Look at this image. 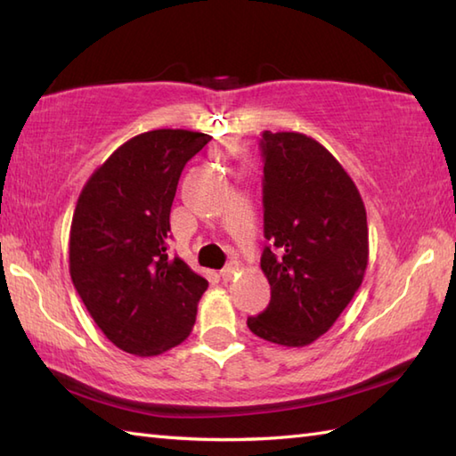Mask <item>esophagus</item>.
I'll use <instances>...</instances> for the list:
<instances>
[{
    "instance_id": "34e87169",
    "label": "esophagus",
    "mask_w": 456,
    "mask_h": 456,
    "mask_svg": "<svg viewBox=\"0 0 456 456\" xmlns=\"http://www.w3.org/2000/svg\"><path fill=\"white\" fill-rule=\"evenodd\" d=\"M235 273H237V266H227V268H223L221 273H219V276L223 278V282H231V280H233V276H235Z\"/></svg>"
}]
</instances>
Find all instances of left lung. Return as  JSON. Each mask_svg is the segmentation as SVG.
I'll return each mask as SVG.
<instances>
[{"instance_id": "left-lung-1", "label": "left lung", "mask_w": 456, "mask_h": 456, "mask_svg": "<svg viewBox=\"0 0 456 456\" xmlns=\"http://www.w3.org/2000/svg\"><path fill=\"white\" fill-rule=\"evenodd\" d=\"M265 247L270 304L248 317L256 337L305 346L327 333L361 288L368 265L366 209L354 182L323 144L265 131Z\"/></svg>"}]
</instances>
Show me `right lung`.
I'll use <instances>...</instances> for the list:
<instances>
[{"instance_id":"add662e5","label":"right lung","mask_w":456,"mask_h":456,"mask_svg":"<svg viewBox=\"0 0 456 456\" xmlns=\"http://www.w3.org/2000/svg\"><path fill=\"white\" fill-rule=\"evenodd\" d=\"M209 139L186 129L141 133L92 174L76 203L72 282L103 335L125 353L160 354L196 323L208 280L168 256L170 208L183 167Z\"/></svg>"}]
</instances>
